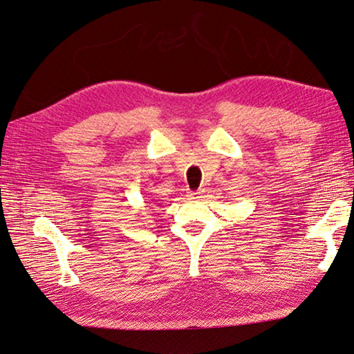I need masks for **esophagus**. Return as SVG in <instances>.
Returning <instances> with one entry per match:
<instances>
[{
	"instance_id": "34e87169",
	"label": "esophagus",
	"mask_w": 354,
	"mask_h": 354,
	"mask_svg": "<svg viewBox=\"0 0 354 354\" xmlns=\"http://www.w3.org/2000/svg\"><path fill=\"white\" fill-rule=\"evenodd\" d=\"M187 198H189V199H199V198H202V192H189Z\"/></svg>"
}]
</instances>
